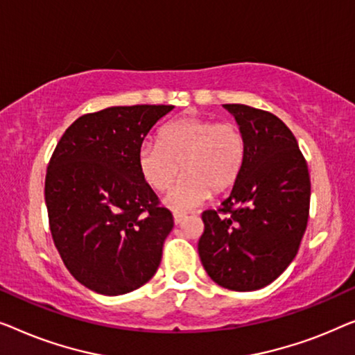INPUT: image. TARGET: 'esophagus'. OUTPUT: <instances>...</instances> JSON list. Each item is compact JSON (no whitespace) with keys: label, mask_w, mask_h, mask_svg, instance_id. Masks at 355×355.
Returning <instances> with one entry per match:
<instances>
[{"label":"esophagus","mask_w":355,"mask_h":355,"mask_svg":"<svg viewBox=\"0 0 355 355\" xmlns=\"http://www.w3.org/2000/svg\"><path fill=\"white\" fill-rule=\"evenodd\" d=\"M184 218H187V214L183 212H173V222H175V225H180Z\"/></svg>","instance_id":"1"}]
</instances>
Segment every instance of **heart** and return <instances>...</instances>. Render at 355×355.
<instances>
[{
  "mask_svg": "<svg viewBox=\"0 0 355 355\" xmlns=\"http://www.w3.org/2000/svg\"><path fill=\"white\" fill-rule=\"evenodd\" d=\"M246 135L239 123L211 117L184 116L168 122L157 141H144L138 167L146 183L166 191L182 166L184 177L167 194L166 204L175 211L198 206L211 193L233 188L246 159Z\"/></svg>",
  "mask_w": 355,
  "mask_h": 355,
  "instance_id": "b5f03b06",
  "label": "heart"
}]
</instances>
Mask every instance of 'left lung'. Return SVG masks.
<instances>
[{"instance_id": "obj_1", "label": "left lung", "mask_w": 355, "mask_h": 355, "mask_svg": "<svg viewBox=\"0 0 355 355\" xmlns=\"http://www.w3.org/2000/svg\"><path fill=\"white\" fill-rule=\"evenodd\" d=\"M246 135V159L232 194L202 212L198 252L207 275L232 291L270 284L293 262L311 207L307 162L275 114L225 104Z\"/></svg>"}]
</instances>
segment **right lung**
<instances>
[{
    "mask_svg": "<svg viewBox=\"0 0 355 355\" xmlns=\"http://www.w3.org/2000/svg\"><path fill=\"white\" fill-rule=\"evenodd\" d=\"M173 106H116L78 117L54 148L44 178L51 236L72 277L119 296L156 273L173 216L138 167L143 139Z\"/></svg>",
    "mask_w": 355,
    "mask_h": 355,
    "instance_id": "right-lung-1",
    "label": "right lung"
}]
</instances>
